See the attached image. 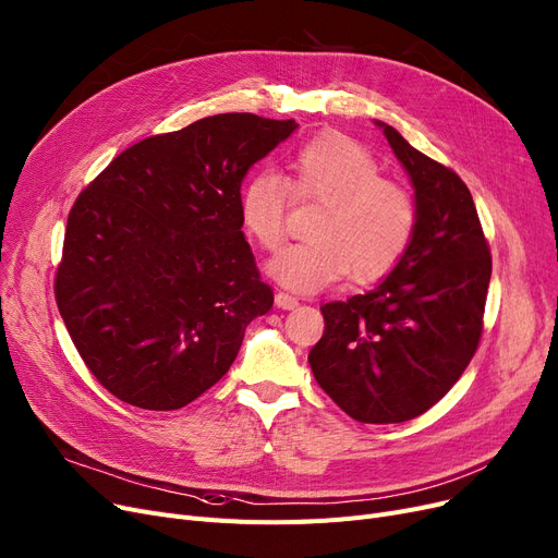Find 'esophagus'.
<instances>
[{"mask_svg": "<svg viewBox=\"0 0 558 558\" xmlns=\"http://www.w3.org/2000/svg\"><path fill=\"white\" fill-rule=\"evenodd\" d=\"M276 305L280 310H294L299 305V299L292 296V294H287V292H278L276 294Z\"/></svg>", "mask_w": 558, "mask_h": 558, "instance_id": "obj_1", "label": "esophagus"}]
</instances>
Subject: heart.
I'll use <instances>...</instances> for the list:
<instances>
[{
  "label": "heart",
  "mask_w": 558,
  "mask_h": 558,
  "mask_svg": "<svg viewBox=\"0 0 558 558\" xmlns=\"http://www.w3.org/2000/svg\"><path fill=\"white\" fill-rule=\"evenodd\" d=\"M292 191L299 201L324 203L310 241L280 251L266 269L294 292L314 294L351 274L374 282L390 274L415 234L417 211L399 184L380 178L378 161L344 134L312 138L292 157ZM289 191L264 168L239 191L241 226L266 251L284 239Z\"/></svg>",
  "instance_id": "obj_1"
}]
</instances>
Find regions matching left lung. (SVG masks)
Returning <instances> with one entry per match:
<instances>
[{
    "instance_id": "8db88e82",
    "label": "left lung",
    "mask_w": 558,
    "mask_h": 558,
    "mask_svg": "<svg viewBox=\"0 0 558 558\" xmlns=\"http://www.w3.org/2000/svg\"><path fill=\"white\" fill-rule=\"evenodd\" d=\"M374 123L413 184L415 234L367 294L322 307L326 330L307 362L349 417L397 424L426 413L470 365L493 259L465 182Z\"/></svg>"
}]
</instances>
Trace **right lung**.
Returning a JSON list of instances; mask_svg holds the SVG:
<instances>
[{"label":"right lung","mask_w":558,"mask_h":558,"mask_svg":"<svg viewBox=\"0 0 558 558\" xmlns=\"http://www.w3.org/2000/svg\"><path fill=\"white\" fill-rule=\"evenodd\" d=\"M296 128L253 113L201 118L132 145L80 193L57 305L86 367L120 401L178 410L198 399L271 310L239 191Z\"/></svg>","instance_id":"obj_1"}]
</instances>
